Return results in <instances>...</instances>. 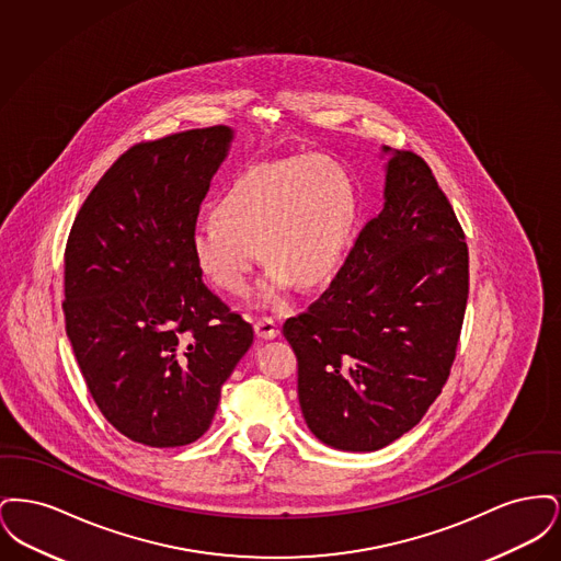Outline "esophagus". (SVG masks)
Segmentation results:
<instances>
[{"label":"esophagus","instance_id":"1","mask_svg":"<svg viewBox=\"0 0 561 561\" xmlns=\"http://www.w3.org/2000/svg\"><path fill=\"white\" fill-rule=\"evenodd\" d=\"M254 330H256V334H259L261 339H265V341H271V339H275V336L279 334L277 321L271 320V318H259L256 323H254Z\"/></svg>","mask_w":561,"mask_h":561}]
</instances>
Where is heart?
I'll return each mask as SVG.
<instances>
[{
  "label": "heart",
  "mask_w": 561,
  "mask_h": 561,
  "mask_svg": "<svg viewBox=\"0 0 561 561\" xmlns=\"http://www.w3.org/2000/svg\"><path fill=\"white\" fill-rule=\"evenodd\" d=\"M357 220L359 193L347 168L296 156L240 170L214 199L213 218L193 227L188 248L199 271L229 294L248 290L261 252L268 265L259 300L275 302L294 282H330L347 259Z\"/></svg>",
  "instance_id": "b5f03b06"
}]
</instances>
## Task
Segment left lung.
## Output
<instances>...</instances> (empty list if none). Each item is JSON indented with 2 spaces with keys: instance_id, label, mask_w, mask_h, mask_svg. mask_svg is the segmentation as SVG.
I'll return each mask as SVG.
<instances>
[{
  "instance_id": "8db88e82",
  "label": "left lung",
  "mask_w": 561,
  "mask_h": 561,
  "mask_svg": "<svg viewBox=\"0 0 561 561\" xmlns=\"http://www.w3.org/2000/svg\"><path fill=\"white\" fill-rule=\"evenodd\" d=\"M385 208L330 288L284 323L311 433L373 453L416 427L446 385L469 296V250L427 161L393 151Z\"/></svg>"
}]
</instances>
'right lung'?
Wrapping results in <instances>:
<instances>
[{
  "instance_id": "obj_1",
  "label": "right lung",
  "mask_w": 561,
  "mask_h": 561,
  "mask_svg": "<svg viewBox=\"0 0 561 561\" xmlns=\"http://www.w3.org/2000/svg\"><path fill=\"white\" fill-rule=\"evenodd\" d=\"M233 140L227 126L138 142L85 197L65 250V323L92 400L151 448L199 439L254 330L188 248Z\"/></svg>"
}]
</instances>
